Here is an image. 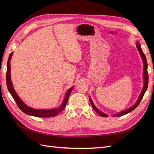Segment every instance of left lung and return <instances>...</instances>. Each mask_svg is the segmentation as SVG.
Listing matches in <instances>:
<instances>
[{"mask_svg": "<svg viewBox=\"0 0 154 154\" xmlns=\"http://www.w3.org/2000/svg\"><path fill=\"white\" fill-rule=\"evenodd\" d=\"M136 44L137 49H138V50L139 51V53H140V55H141V57L142 59L143 63V79H144V83H143V89L142 91L141 94H140V97L138 98V100H137V102L136 103V104H134V105L132 106V107L129 108L128 109H126V110L122 111V112H119V113L116 114H114L113 116H123V115H124V114L129 113L130 112H132V110H134L138 106V104H140V101L142 100V98H143V95H144V94H145L146 91L147 90V88H148V63H147V60H146V55H145L144 54H143V51L142 50L141 46H140V44L139 42H138ZM89 100H90V103L91 104V105H92V106L93 108V109L95 110L96 112L98 114H99L100 116H103V117H107L108 116L107 114L102 112L99 109H97V108L95 106H94V104H93L92 100H91V97H89Z\"/></svg>", "mask_w": 154, "mask_h": 154, "instance_id": "obj_1", "label": "left lung"}]
</instances>
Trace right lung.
<instances>
[{"label": "right lung", "instance_id": "1", "mask_svg": "<svg viewBox=\"0 0 154 154\" xmlns=\"http://www.w3.org/2000/svg\"><path fill=\"white\" fill-rule=\"evenodd\" d=\"M12 54H13L12 52L10 54L8 62H7V71H6V85H7L8 91L10 92V93L11 94L12 97L15 100V102L16 104L18 105V106L19 107V109L25 114H28V115L36 116V117L48 118V117H53L57 115L59 113L61 112V111L65 109L69 97L70 93L71 92V91L73 90L74 87H72L67 91L66 94H65V99L63 101V103H62L61 105L59 108H57V109H50V110H38V109H34L33 108H31L30 106H28L26 104H24V102L20 99V97L18 96V94L15 92L14 87H13V85H12V83L11 81V63H10Z\"/></svg>", "mask_w": 154, "mask_h": 154}]
</instances>
